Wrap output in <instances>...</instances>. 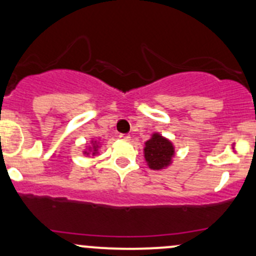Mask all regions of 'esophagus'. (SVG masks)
<instances>
[{"label":"esophagus","instance_id":"esophagus-1","mask_svg":"<svg viewBox=\"0 0 256 256\" xmlns=\"http://www.w3.org/2000/svg\"><path fill=\"white\" fill-rule=\"evenodd\" d=\"M120 138L122 140H129L130 139V136L129 134H120Z\"/></svg>","mask_w":256,"mask_h":256}]
</instances>
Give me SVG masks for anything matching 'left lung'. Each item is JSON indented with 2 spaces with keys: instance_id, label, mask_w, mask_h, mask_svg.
I'll use <instances>...</instances> for the list:
<instances>
[{
  "instance_id": "1",
  "label": "left lung",
  "mask_w": 256,
  "mask_h": 256,
  "mask_svg": "<svg viewBox=\"0 0 256 256\" xmlns=\"http://www.w3.org/2000/svg\"><path fill=\"white\" fill-rule=\"evenodd\" d=\"M144 156L148 166L151 170H164L172 164L174 156V148L168 139L158 133H154L145 142Z\"/></svg>"
}]
</instances>
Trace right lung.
<instances>
[{"instance_id":"add662e5","label":"right lung","mask_w":256,"mask_h":256,"mask_svg":"<svg viewBox=\"0 0 256 256\" xmlns=\"http://www.w3.org/2000/svg\"><path fill=\"white\" fill-rule=\"evenodd\" d=\"M98 142H94L92 140V146H89V149L88 151H84L85 155H89V152H92V155H95L96 152H98Z\"/></svg>"}]
</instances>
